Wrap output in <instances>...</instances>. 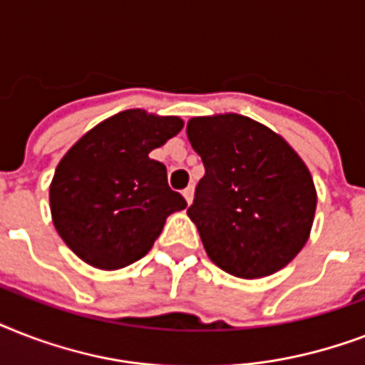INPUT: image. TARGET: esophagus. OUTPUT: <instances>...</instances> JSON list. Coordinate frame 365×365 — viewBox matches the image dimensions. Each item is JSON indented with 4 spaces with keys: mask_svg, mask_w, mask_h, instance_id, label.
I'll use <instances>...</instances> for the list:
<instances>
[{
    "mask_svg": "<svg viewBox=\"0 0 365 365\" xmlns=\"http://www.w3.org/2000/svg\"><path fill=\"white\" fill-rule=\"evenodd\" d=\"M182 195H183V199H185V202H187V205H191V202H193V187L183 189Z\"/></svg>",
    "mask_w": 365,
    "mask_h": 365,
    "instance_id": "34e87169",
    "label": "esophagus"
}]
</instances>
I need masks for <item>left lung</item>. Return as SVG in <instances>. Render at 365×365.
<instances>
[{
    "label": "left lung",
    "mask_w": 365,
    "mask_h": 365,
    "mask_svg": "<svg viewBox=\"0 0 365 365\" xmlns=\"http://www.w3.org/2000/svg\"><path fill=\"white\" fill-rule=\"evenodd\" d=\"M185 130L205 165L187 216L208 257L246 280L280 271L314 222L317 187L303 159L280 134L239 113L193 117Z\"/></svg>",
    "instance_id": "obj_1"
}]
</instances>
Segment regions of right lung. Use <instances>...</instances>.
<instances>
[{"label": "right lung", "mask_w": 365, "mask_h": 365, "mask_svg": "<svg viewBox=\"0 0 365 365\" xmlns=\"http://www.w3.org/2000/svg\"><path fill=\"white\" fill-rule=\"evenodd\" d=\"M183 128L174 115L119 111L83 134L54 170L48 202L54 229L73 254L102 271L142 259L166 217L187 202L149 157Z\"/></svg>", "instance_id": "1"}]
</instances>
